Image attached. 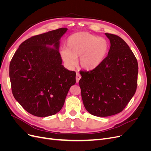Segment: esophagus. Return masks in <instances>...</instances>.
<instances>
[{
    "label": "esophagus",
    "mask_w": 151,
    "mask_h": 151,
    "mask_svg": "<svg viewBox=\"0 0 151 151\" xmlns=\"http://www.w3.org/2000/svg\"><path fill=\"white\" fill-rule=\"evenodd\" d=\"M81 78V76L80 75V74H79V73H77V74H76V83H79V81Z\"/></svg>",
    "instance_id": "34e87169"
}]
</instances>
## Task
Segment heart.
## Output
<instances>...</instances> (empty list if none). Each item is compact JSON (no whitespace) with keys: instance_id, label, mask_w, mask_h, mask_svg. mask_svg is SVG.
Wrapping results in <instances>:
<instances>
[{"instance_id":"obj_1","label":"heart","mask_w":151,"mask_h":151,"mask_svg":"<svg viewBox=\"0 0 151 151\" xmlns=\"http://www.w3.org/2000/svg\"><path fill=\"white\" fill-rule=\"evenodd\" d=\"M108 50V43L102 37L87 32L72 35L67 40V48L60 50V56L70 68L76 64L79 58V66L86 70L98 67L104 60Z\"/></svg>"}]
</instances>
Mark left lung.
I'll use <instances>...</instances> for the list:
<instances>
[{
    "label": "left lung",
    "instance_id": "1",
    "mask_svg": "<svg viewBox=\"0 0 151 151\" xmlns=\"http://www.w3.org/2000/svg\"><path fill=\"white\" fill-rule=\"evenodd\" d=\"M107 57L94 69L80 72L79 84L84 107L91 115L109 116L120 113L135 93L138 63L129 45L115 35Z\"/></svg>",
    "mask_w": 151,
    "mask_h": 151
}]
</instances>
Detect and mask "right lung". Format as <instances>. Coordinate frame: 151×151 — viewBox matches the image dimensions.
Segmentation results:
<instances>
[{"label":"right lung","mask_w":151,"mask_h":151,"mask_svg":"<svg viewBox=\"0 0 151 151\" xmlns=\"http://www.w3.org/2000/svg\"><path fill=\"white\" fill-rule=\"evenodd\" d=\"M67 29L32 36L19 45L11 61L14 97L34 116L46 117L58 113L70 88L76 84V73L62 65L59 53L60 40Z\"/></svg>","instance_id":"obj_1"}]
</instances>
